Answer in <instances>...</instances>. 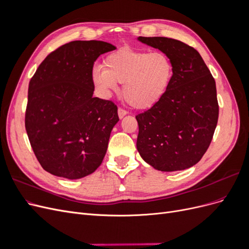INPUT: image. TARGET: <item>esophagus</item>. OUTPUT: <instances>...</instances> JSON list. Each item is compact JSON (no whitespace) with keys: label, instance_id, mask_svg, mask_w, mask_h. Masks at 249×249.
<instances>
[{"label":"esophagus","instance_id":"esophagus-1","mask_svg":"<svg viewBox=\"0 0 249 249\" xmlns=\"http://www.w3.org/2000/svg\"><path fill=\"white\" fill-rule=\"evenodd\" d=\"M126 114H127V112H126L124 109L118 108V116H119V118H123V117L125 116Z\"/></svg>","mask_w":249,"mask_h":249}]
</instances>
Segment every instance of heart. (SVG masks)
Segmentation results:
<instances>
[{"instance_id":"1","label":"heart","mask_w":249,"mask_h":249,"mask_svg":"<svg viewBox=\"0 0 249 249\" xmlns=\"http://www.w3.org/2000/svg\"><path fill=\"white\" fill-rule=\"evenodd\" d=\"M172 74L173 65L165 53L123 47L105 57L104 67H95L92 79L105 92L115 91L118 83H124L125 102L135 109H147L166 93Z\"/></svg>"}]
</instances>
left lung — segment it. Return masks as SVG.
<instances>
[{
	"instance_id": "8db88e82",
	"label": "left lung",
	"mask_w": 249,
	"mask_h": 249,
	"mask_svg": "<svg viewBox=\"0 0 249 249\" xmlns=\"http://www.w3.org/2000/svg\"><path fill=\"white\" fill-rule=\"evenodd\" d=\"M173 65L170 85L152 108L139 113L137 149L158 170L176 171L196 164L207 152L218 122L216 84L194 48L166 37H142Z\"/></svg>"
}]
</instances>
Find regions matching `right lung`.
Returning a JSON list of instances; mask_svg holds the SVG:
<instances>
[{
    "mask_svg": "<svg viewBox=\"0 0 249 249\" xmlns=\"http://www.w3.org/2000/svg\"><path fill=\"white\" fill-rule=\"evenodd\" d=\"M111 43L76 40L46 57L30 80L25 126L42 168L81 178L96 170L119 120L112 101L93 97L92 70Z\"/></svg>",
    "mask_w": 249,
    "mask_h": 249,
    "instance_id": "right-lung-1",
    "label": "right lung"
}]
</instances>
